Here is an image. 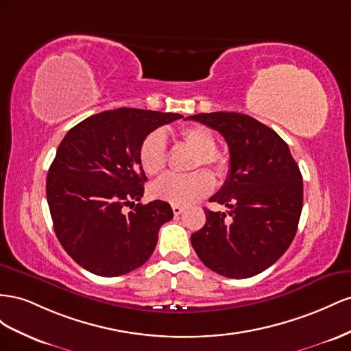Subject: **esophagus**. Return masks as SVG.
<instances>
[{"label":"esophagus","instance_id":"34e87169","mask_svg":"<svg viewBox=\"0 0 351 351\" xmlns=\"http://www.w3.org/2000/svg\"><path fill=\"white\" fill-rule=\"evenodd\" d=\"M172 210H173V215H175V216H179V215H181V213L184 212V210H185V208H184L182 206H178V204H173V206H172Z\"/></svg>","mask_w":351,"mask_h":351}]
</instances>
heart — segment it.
<instances>
[{
    "instance_id": "obj_1",
    "label": "heart",
    "mask_w": 351,
    "mask_h": 351,
    "mask_svg": "<svg viewBox=\"0 0 351 351\" xmlns=\"http://www.w3.org/2000/svg\"><path fill=\"white\" fill-rule=\"evenodd\" d=\"M181 141L194 152L193 169L208 166L217 176H225L229 170L228 156L216 148V139L208 128L202 125L186 126L179 131ZM139 163L144 172L156 176L165 172L167 165L166 138L154 131L139 145ZM215 179L207 170H197L189 175H167L153 185V194L178 206H188L203 198L213 189Z\"/></svg>"
}]
</instances>
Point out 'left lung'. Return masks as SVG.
Wrapping results in <instances>:
<instances>
[{"mask_svg":"<svg viewBox=\"0 0 351 351\" xmlns=\"http://www.w3.org/2000/svg\"><path fill=\"white\" fill-rule=\"evenodd\" d=\"M215 129L229 147V173L206 208V225L191 235L199 260L234 279L263 272L291 245L303 208V178L291 152L274 129L234 112L186 117Z\"/></svg>","mask_w":351,"mask_h":351,"instance_id":"1","label":"left lung"}]
</instances>
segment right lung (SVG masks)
Returning a JSON list of instances; mask_svg holds the SVG:
<instances>
[{
    "mask_svg": "<svg viewBox=\"0 0 351 351\" xmlns=\"http://www.w3.org/2000/svg\"><path fill=\"white\" fill-rule=\"evenodd\" d=\"M181 117L108 110L82 120L60 143L47 175V202L58 241L79 266L98 276H120L153 254L158 229L173 212L160 199L136 203L147 181L139 145Z\"/></svg>",
    "mask_w": 351,
    "mask_h": 351,
    "instance_id": "add662e5",
    "label": "right lung"
}]
</instances>
